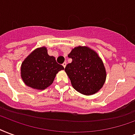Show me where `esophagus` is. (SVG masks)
<instances>
[{
	"label": "esophagus",
	"mask_w": 135,
	"mask_h": 135,
	"mask_svg": "<svg viewBox=\"0 0 135 135\" xmlns=\"http://www.w3.org/2000/svg\"><path fill=\"white\" fill-rule=\"evenodd\" d=\"M62 65H63L64 67L65 68V67H66V61H64V62L63 64H62Z\"/></svg>",
	"instance_id": "1"
}]
</instances>
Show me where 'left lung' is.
Instances as JSON below:
<instances>
[{"instance_id": "1", "label": "left lung", "mask_w": 135, "mask_h": 135, "mask_svg": "<svg viewBox=\"0 0 135 135\" xmlns=\"http://www.w3.org/2000/svg\"><path fill=\"white\" fill-rule=\"evenodd\" d=\"M68 57L72 59L65 71L74 89L84 95H92L103 87L106 79L103 63L96 52L86 47H75Z\"/></svg>"}]
</instances>
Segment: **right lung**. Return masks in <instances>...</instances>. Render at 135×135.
Returning a JSON list of instances; mask_svg holds the SVG:
<instances>
[{
  "label": "right lung",
  "mask_w": 135,
  "mask_h": 135,
  "mask_svg": "<svg viewBox=\"0 0 135 135\" xmlns=\"http://www.w3.org/2000/svg\"><path fill=\"white\" fill-rule=\"evenodd\" d=\"M64 69L56 62L55 57L49 56L45 47L32 51L21 66V76L27 86L43 90L51 85L60 70Z\"/></svg>",
  "instance_id": "add662e5"
}]
</instances>
